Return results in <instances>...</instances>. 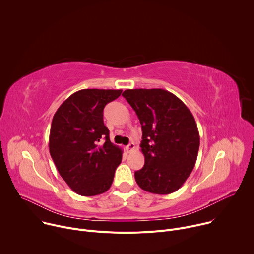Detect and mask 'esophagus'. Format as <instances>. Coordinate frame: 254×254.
I'll return each mask as SVG.
<instances>
[{"instance_id":"1","label":"esophagus","mask_w":254,"mask_h":254,"mask_svg":"<svg viewBox=\"0 0 254 254\" xmlns=\"http://www.w3.org/2000/svg\"><path fill=\"white\" fill-rule=\"evenodd\" d=\"M133 149H134V143L133 142H129L127 146L126 147V150H127V153H130L131 151H133Z\"/></svg>"}]
</instances>
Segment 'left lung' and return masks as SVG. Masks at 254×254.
<instances>
[{
    "instance_id": "left-lung-1",
    "label": "left lung",
    "mask_w": 254,
    "mask_h": 254,
    "mask_svg": "<svg viewBox=\"0 0 254 254\" xmlns=\"http://www.w3.org/2000/svg\"><path fill=\"white\" fill-rule=\"evenodd\" d=\"M123 96L135 112L142 130L143 167L134 173L144 191L167 195L182 187L197 161L200 135L186 104L161 89H127Z\"/></svg>"
}]
</instances>
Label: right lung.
<instances>
[{"mask_svg":"<svg viewBox=\"0 0 254 254\" xmlns=\"http://www.w3.org/2000/svg\"><path fill=\"white\" fill-rule=\"evenodd\" d=\"M122 89H81L56 111L50 128L49 152L66 184L81 196L111 188L123 151L110 139L103 108Z\"/></svg>","mask_w":254,"mask_h":254,"instance_id":"right-lung-1","label":"right lung"}]
</instances>
